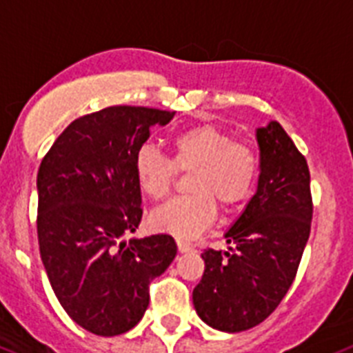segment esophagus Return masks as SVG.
<instances>
[{
	"instance_id": "34e87169",
	"label": "esophagus",
	"mask_w": 353,
	"mask_h": 353,
	"mask_svg": "<svg viewBox=\"0 0 353 353\" xmlns=\"http://www.w3.org/2000/svg\"><path fill=\"white\" fill-rule=\"evenodd\" d=\"M176 247H179V252H191L193 250V245L183 240H176Z\"/></svg>"
}]
</instances>
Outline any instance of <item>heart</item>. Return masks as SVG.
Wrapping results in <instances>:
<instances>
[{
	"label": "heart",
	"instance_id": "obj_1",
	"mask_svg": "<svg viewBox=\"0 0 353 353\" xmlns=\"http://www.w3.org/2000/svg\"><path fill=\"white\" fill-rule=\"evenodd\" d=\"M173 159L155 145H141L133 157L137 183L151 200L171 193L176 174L190 173L188 191L151 212L150 223L176 238H194L216 220V205L231 212L252 196L260 173V160L249 144L211 122L193 124L171 139Z\"/></svg>",
	"mask_w": 353,
	"mask_h": 353
}]
</instances>
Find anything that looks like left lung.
<instances>
[{"instance_id":"8db88e82","label":"left lung","mask_w":353,"mask_h":353,"mask_svg":"<svg viewBox=\"0 0 353 353\" xmlns=\"http://www.w3.org/2000/svg\"><path fill=\"white\" fill-rule=\"evenodd\" d=\"M258 191L225 232L229 250L205 249L193 290L198 316L222 332H243L274 312L298 274L310 236L312 193L307 160L279 122L256 131Z\"/></svg>"}]
</instances>
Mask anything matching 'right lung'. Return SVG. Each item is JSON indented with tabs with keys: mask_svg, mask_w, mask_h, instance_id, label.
Here are the masks:
<instances>
[{
	"mask_svg": "<svg viewBox=\"0 0 353 353\" xmlns=\"http://www.w3.org/2000/svg\"><path fill=\"white\" fill-rule=\"evenodd\" d=\"M173 115L145 106L104 108L75 119L41 160V260L61 307L95 336L135 327L150 305V283L176 256L170 234L124 240L142 218L133 157L150 128Z\"/></svg>",
	"mask_w": 353,
	"mask_h": 353,
	"instance_id": "1",
	"label": "right lung"
}]
</instances>
